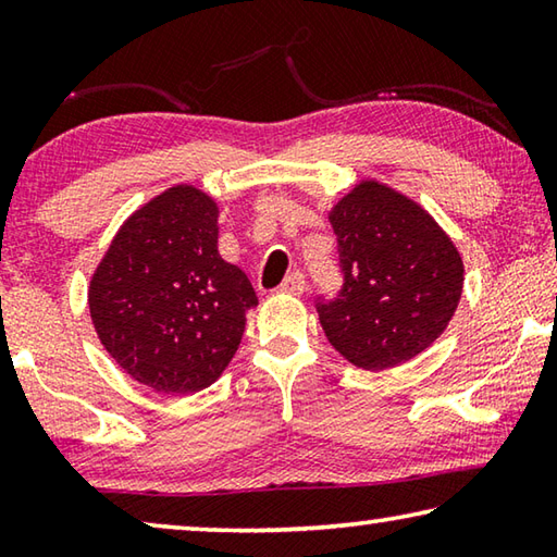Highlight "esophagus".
<instances>
[{
	"instance_id": "obj_1",
	"label": "esophagus",
	"mask_w": 557,
	"mask_h": 557,
	"mask_svg": "<svg viewBox=\"0 0 557 557\" xmlns=\"http://www.w3.org/2000/svg\"><path fill=\"white\" fill-rule=\"evenodd\" d=\"M305 289H307V282L301 272H292V275H287L285 282L280 285V292H285V295H295V297L305 295Z\"/></svg>"
}]
</instances>
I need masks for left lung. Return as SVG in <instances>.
Wrapping results in <instances>:
<instances>
[{
	"label": "left lung",
	"instance_id": "obj_1",
	"mask_svg": "<svg viewBox=\"0 0 557 557\" xmlns=\"http://www.w3.org/2000/svg\"><path fill=\"white\" fill-rule=\"evenodd\" d=\"M326 215L346 280L336 301L317 307L329 344L361 371L408 363L457 312L465 260L455 240L379 178H361Z\"/></svg>",
	"mask_w": 557,
	"mask_h": 557
}]
</instances>
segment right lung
Masks as SVG:
<instances>
[{
    "label": "right lung",
    "instance_id": "add662e5",
    "mask_svg": "<svg viewBox=\"0 0 557 557\" xmlns=\"http://www.w3.org/2000/svg\"><path fill=\"white\" fill-rule=\"evenodd\" d=\"M219 203L191 184L169 186L110 240L90 275L100 344L137 383L191 395L221 379L258 305L250 280L219 252Z\"/></svg>",
    "mask_w": 557,
    "mask_h": 557
}]
</instances>
